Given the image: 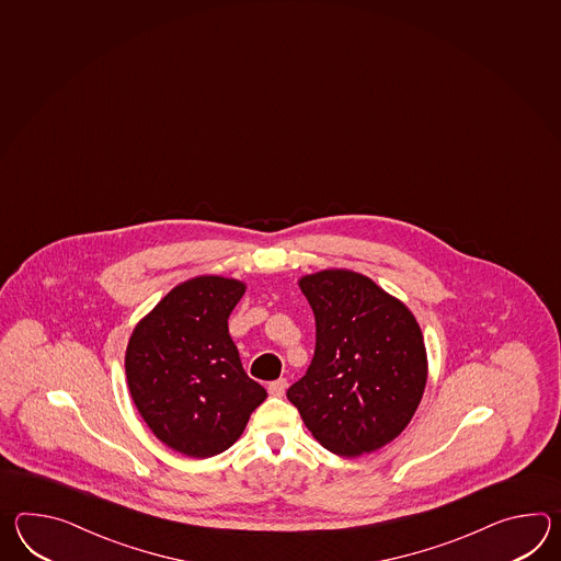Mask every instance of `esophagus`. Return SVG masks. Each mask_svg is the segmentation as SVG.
<instances>
[{"instance_id": "obj_1", "label": "esophagus", "mask_w": 561, "mask_h": 561, "mask_svg": "<svg viewBox=\"0 0 561 561\" xmlns=\"http://www.w3.org/2000/svg\"><path fill=\"white\" fill-rule=\"evenodd\" d=\"M287 380L286 378H277L274 382H270L267 385V392L272 394V397H284V392H286Z\"/></svg>"}]
</instances>
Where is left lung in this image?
I'll list each match as a JSON object with an SVG mask.
<instances>
[{
	"label": "left lung",
	"mask_w": 561,
	"mask_h": 561,
	"mask_svg": "<svg viewBox=\"0 0 561 561\" xmlns=\"http://www.w3.org/2000/svg\"><path fill=\"white\" fill-rule=\"evenodd\" d=\"M316 350L287 399L322 447L358 457L411 423L426 385V350L411 310L366 275L325 270L299 279Z\"/></svg>",
	"instance_id": "obj_1"
}]
</instances>
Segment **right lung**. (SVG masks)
I'll return each instance as SVG.
<instances>
[{
  "label": "right lung",
  "mask_w": 561,
  "mask_h": 561,
  "mask_svg": "<svg viewBox=\"0 0 561 561\" xmlns=\"http://www.w3.org/2000/svg\"><path fill=\"white\" fill-rule=\"evenodd\" d=\"M245 286L201 275L171 289L135 328L126 380L167 447L195 459L236 443L267 392L241 366L227 320Z\"/></svg>",
  "instance_id": "right-lung-1"
}]
</instances>
